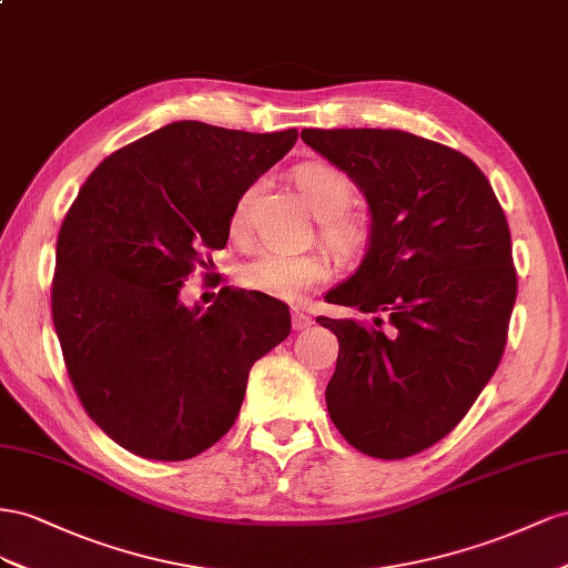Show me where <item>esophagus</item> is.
Instances as JSON below:
<instances>
[{"label":"esophagus","mask_w":568,"mask_h":568,"mask_svg":"<svg viewBox=\"0 0 568 568\" xmlns=\"http://www.w3.org/2000/svg\"><path fill=\"white\" fill-rule=\"evenodd\" d=\"M312 316L310 314H306L304 310H293V328L295 331H306V328H310L312 326Z\"/></svg>","instance_id":"1"}]
</instances>
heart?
I'll return each instance as SVG.
<instances>
[{
    "mask_svg": "<svg viewBox=\"0 0 568 568\" xmlns=\"http://www.w3.org/2000/svg\"><path fill=\"white\" fill-rule=\"evenodd\" d=\"M295 183L302 192L304 202L323 223V235L333 245V250L343 256H352L364 247V229L354 221L345 219L347 206L352 202V181L347 173L331 164H302L295 171ZM250 204V192L242 194L233 209L231 229L237 233L245 223ZM328 264L316 252H281V250H258L250 262L240 268L242 287L252 293H262L275 300L300 302L310 290L326 281Z\"/></svg>",
    "mask_w": 568,
    "mask_h": 568,
    "instance_id": "heart-1",
    "label": "heart"
}]
</instances>
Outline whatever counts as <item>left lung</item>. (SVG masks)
I'll return each mask as SVG.
<instances>
[{
    "instance_id": "1",
    "label": "left lung",
    "mask_w": 568,
    "mask_h": 568,
    "mask_svg": "<svg viewBox=\"0 0 568 568\" xmlns=\"http://www.w3.org/2000/svg\"><path fill=\"white\" fill-rule=\"evenodd\" d=\"M368 204V245L316 321L337 335L335 428L368 457L404 459L455 428L493 378L516 302L511 235L493 185L440 142L383 128H304Z\"/></svg>"
}]
</instances>
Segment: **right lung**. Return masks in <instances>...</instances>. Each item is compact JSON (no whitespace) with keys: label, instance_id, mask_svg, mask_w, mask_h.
<instances>
[{"label":"right lung","instance_id":"1","mask_svg":"<svg viewBox=\"0 0 568 568\" xmlns=\"http://www.w3.org/2000/svg\"><path fill=\"white\" fill-rule=\"evenodd\" d=\"M297 131L175 121L106 156L61 223L52 318L90 418L144 459L183 462L231 430L250 368L290 335V310L225 290L202 310L181 290Z\"/></svg>","mask_w":568,"mask_h":568}]
</instances>
